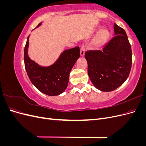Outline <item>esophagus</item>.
Segmentation results:
<instances>
[{
	"instance_id": "34e87169",
	"label": "esophagus",
	"mask_w": 146,
	"mask_h": 146,
	"mask_svg": "<svg viewBox=\"0 0 146 146\" xmlns=\"http://www.w3.org/2000/svg\"><path fill=\"white\" fill-rule=\"evenodd\" d=\"M85 46L82 45L81 46V48H80V55L82 56H83L84 55H85Z\"/></svg>"
}]
</instances>
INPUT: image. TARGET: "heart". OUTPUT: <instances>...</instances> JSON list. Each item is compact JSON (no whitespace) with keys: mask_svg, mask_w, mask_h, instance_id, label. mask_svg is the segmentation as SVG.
I'll list each match as a JSON object with an SVG mask.
<instances>
[{"mask_svg":"<svg viewBox=\"0 0 146 146\" xmlns=\"http://www.w3.org/2000/svg\"><path fill=\"white\" fill-rule=\"evenodd\" d=\"M109 36V33L107 30H102L97 34L96 37L93 39V43L95 45H100L104 43Z\"/></svg>","mask_w":146,"mask_h":146,"instance_id":"1","label":"heart"}]
</instances>
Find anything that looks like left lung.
<instances>
[{
  "mask_svg": "<svg viewBox=\"0 0 146 146\" xmlns=\"http://www.w3.org/2000/svg\"><path fill=\"white\" fill-rule=\"evenodd\" d=\"M114 36L102 50L86 51L88 74L94 86L101 91H112L129 76L132 63L130 44L125 30L114 24Z\"/></svg>",
  "mask_w": 146,
  "mask_h": 146,
  "instance_id": "obj_1",
  "label": "left lung"
}]
</instances>
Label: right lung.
Here are the masks:
<instances>
[{"label":"right lung","instance_id":"1","mask_svg":"<svg viewBox=\"0 0 146 146\" xmlns=\"http://www.w3.org/2000/svg\"><path fill=\"white\" fill-rule=\"evenodd\" d=\"M42 23H39L37 27ZM29 36L24 48V64L26 72L33 85L42 93L50 96H58L68 86L69 74L80 57V48L76 47L65 50L55 62L44 67L31 60L28 55Z\"/></svg>","mask_w":146,"mask_h":146}]
</instances>
